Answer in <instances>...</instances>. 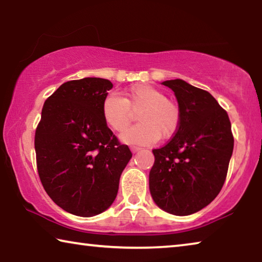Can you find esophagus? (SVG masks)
<instances>
[{
	"mask_svg": "<svg viewBox=\"0 0 262 262\" xmlns=\"http://www.w3.org/2000/svg\"><path fill=\"white\" fill-rule=\"evenodd\" d=\"M130 150L133 152H137L139 150H141V148L137 147V145H130Z\"/></svg>",
	"mask_w": 262,
	"mask_h": 262,
	"instance_id": "esophagus-1",
	"label": "esophagus"
}]
</instances>
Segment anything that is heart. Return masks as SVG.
I'll list each match as a JSON object with an SVG mask.
<instances>
[{"label": "heart", "instance_id": "obj_1", "mask_svg": "<svg viewBox=\"0 0 262 262\" xmlns=\"http://www.w3.org/2000/svg\"><path fill=\"white\" fill-rule=\"evenodd\" d=\"M137 113L139 125L121 136L127 143H152L159 136L168 139L180 125V108L164 92L149 84H137L122 94L108 95L101 104V115L111 129L121 133Z\"/></svg>", "mask_w": 262, "mask_h": 262}]
</instances>
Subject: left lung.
I'll return each mask as SVG.
<instances>
[{
  "label": "left lung",
  "instance_id": "1",
  "mask_svg": "<svg viewBox=\"0 0 262 262\" xmlns=\"http://www.w3.org/2000/svg\"><path fill=\"white\" fill-rule=\"evenodd\" d=\"M162 84L174 92L180 125L165 145L152 150L149 188L159 208L186 216L209 205L223 187L233 151L231 122L208 91L183 79Z\"/></svg>",
  "mask_w": 262,
  "mask_h": 262
}]
</instances>
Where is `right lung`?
Returning <instances> with one entry per match:
<instances>
[{"instance_id":"1","label":"right lung","mask_w":262,"mask_h":262,"mask_svg":"<svg viewBox=\"0 0 262 262\" xmlns=\"http://www.w3.org/2000/svg\"><path fill=\"white\" fill-rule=\"evenodd\" d=\"M112 88L104 78L74 79L43 104L34 136L39 178L52 200L70 214L91 217L107 209L132 158L101 115Z\"/></svg>"}]
</instances>
